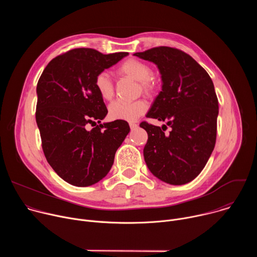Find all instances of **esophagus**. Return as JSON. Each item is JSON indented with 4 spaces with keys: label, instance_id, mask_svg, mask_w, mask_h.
<instances>
[{
    "label": "esophagus",
    "instance_id": "1",
    "mask_svg": "<svg viewBox=\"0 0 257 257\" xmlns=\"http://www.w3.org/2000/svg\"><path fill=\"white\" fill-rule=\"evenodd\" d=\"M129 126H130V128H131V130H134V129H136L137 128V124L136 123H133V122H130L129 123Z\"/></svg>",
    "mask_w": 257,
    "mask_h": 257
}]
</instances>
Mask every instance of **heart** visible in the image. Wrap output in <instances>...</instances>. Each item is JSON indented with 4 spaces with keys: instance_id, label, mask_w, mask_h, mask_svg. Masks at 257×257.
<instances>
[{
    "instance_id": "1",
    "label": "heart",
    "mask_w": 257,
    "mask_h": 257,
    "mask_svg": "<svg viewBox=\"0 0 257 257\" xmlns=\"http://www.w3.org/2000/svg\"><path fill=\"white\" fill-rule=\"evenodd\" d=\"M122 75L131 77L139 82L142 91L151 95L157 90V83L153 79V70L150 65L136 60L128 59L117 69ZM94 87L103 100H111L114 96V84L106 72H100L94 78ZM148 109V102L144 99L134 101L117 100L108 106V116L113 120L134 121L143 115Z\"/></svg>"
}]
</instances>
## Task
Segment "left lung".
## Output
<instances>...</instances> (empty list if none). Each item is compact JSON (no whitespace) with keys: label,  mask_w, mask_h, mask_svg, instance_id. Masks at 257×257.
Returning a JSON list of instances; mask_svg holds the SVG:
<instances>
[{"label":"left lung","mask_w":257,"mask_h":257,"mask_svg":"<svg viewBox=\"0 0 257 257\" xmlns=\"http://www.w3.org/2000/svg\"><path fill=\"white\" fill-rule=\"evenodd\" d=\"M134 56L155 63L162 75V91L148 118L167 121L172 128L141 122L148 132L143 156L160 180L183 185L205 167L215 144L218 100L207 72L188 54L170 47L153 48Z\"/></svg>","instance_id":"obj_1"}]
</instances>
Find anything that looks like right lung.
<instances>
[{"label":"right lung","mask_w":257,"mask_h":257,"mask_svg":"<svg viewBox=\"0 0 257 257\" xmlns=\"http://www.w3.org/2000/svg\"><path fill=\"white\" fill-rule=\"evenodd\" d=\"M127 55L74 49L54 58L40 77L35 119L43 151L71 185L86 187L105 177L130 131L124 120L100 124L107 109L94 87L98 73ZM89 124L95 126L90 131Z\"/></svg>","instance_id":"1"}]
</instances>
